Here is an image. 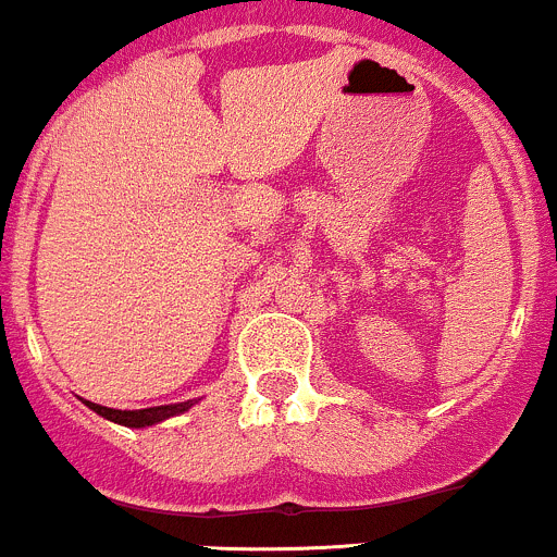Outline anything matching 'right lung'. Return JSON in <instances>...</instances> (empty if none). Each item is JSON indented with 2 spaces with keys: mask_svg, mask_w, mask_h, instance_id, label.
Here are the masks:
<instances>
[{
  "mask_svg": "<svg viewBox=\"0 0 557 557\" xmlns=\"http://www.w3.org/2000/svg\"><path fill=\"white\" fill-rule=\"evenodd\" d=\"M91 411H97L99 417L110 422H119L124 428H148L157 425V422L170 420L175 414H184L186 409H191V400L186 404H170V406H151V409H135V411H121V409H108V406L91 404V400H84Z\"/></svg>",
  "mask_w": 557,
  "mask_h": 557,
  "instance_id": "obj_1",
  "label": "right lung"
}]
</instances>
